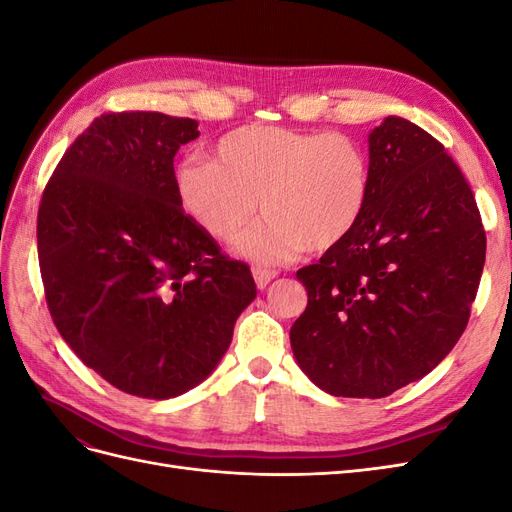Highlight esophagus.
<instances>
[{
  "label": "esophagus",
  "mask_w": 512,
  "mask_h": 512,
  "mask_svg": "<svg viewBox=\"0 0 512 512\" xmlns=\"http://www.w3.org/2000/svg\"><path fill=\"white\" fill-rule=\"evenodd\" d=\"M277 277L275 271H269V269H254V282L260 290H265L273 280Z\"/></svg>",
  "instance_id": "1"
}]
</instances>
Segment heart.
Returning a JSON list of instances; mask_svg holds the SVG:
<instances>
[{
	"instance_id": "b5f03b06",
	"label": "heart",
	"mask_w": 512,
	"mask_h": 512,
	"mask_svg": "<svg viewBox=\"0 0 512 512\" xmlns=\"http://www.w3.org/2000/svg\"><path fill=\"white\" fill-rule=\"evenodd\" d=\"M173 185L190 222L224 243L254 222L260 200L267 220L237 252L280 265L303 250H333L352 235L367 207L371 170L365 149L346 134L252 123L224 134L213 160H181Z\"/></svg>"
}]
</instances>
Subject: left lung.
<instances>
[{
  "label": "left lung",
  "instance_id": "left-lung-1",
  "mask_svg": "<svg viewBox=\"0 0 512 512\" xmlns=\"http://www.w3.org/2000/svg\"><path fill=\"white\" fill-rule=\"evenodd\" d=\"M369 170L359 226L297 271L307 307L290 346L335 397L380 399L440 365L466 331L485 267L474 194L436 138L386 117L369 134Z\"/></svg>",
  "mask_w": 512,
  "mask_h": 512
}]
</instances>
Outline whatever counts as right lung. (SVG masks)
Returning a JSON list of instances; mask_svg holds the SVG:
<instances>
[{"label": "right lung", "mask_w": 512, "mask_h": 512, "mask_svg": "<svg viewBox=\"0 0 512 512\" xmlns=\"http://www.w3.org/2000/svg\"><path fill=\"white\" fill-rule=\"evenodd\" d=\"M198 123L108 113L76 138L46 183L38 258L64 342L119 391L170 399L218 367L256 297L175 196V153Z\"/></svg>", "instance_id": "add662e5"}]
</instances>
